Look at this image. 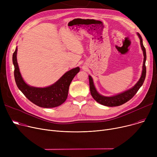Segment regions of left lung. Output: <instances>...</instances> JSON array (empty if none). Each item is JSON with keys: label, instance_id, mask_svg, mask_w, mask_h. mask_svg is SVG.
Segmentation results:
<instances>
[{"label": "left lung", "instance_id": "8db88e82", "mask_svg": "<svg viewBox=\"0 0 157 157\" xmlns=\"http://www.w3.org/2000/svg\"><path fill=\"white\" fill-rule=\"evenodd\" d=\"M137 36L140 39V43H141V46L142 48V50L143 52V55H144L143 71H142L141 78H140L139 80L137 82V83L132 88H131L130 89L127 90V91L114 96L105 97L98 93L94 84L92 78L90 76H89L90 93H91V95L93 97V98L98 103L105 106H108V107H114V106L121 105L123 104H125L129 100H130L131 98L136 95L139 89L143 85L146 78V65H145L146 60V53L145 48L144 47V45L143 43L142 37L141 36H140L139 33H137Z\"/></svg>", "mask_w": 157, "mask_h": 157}]
</instances>
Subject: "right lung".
<instances>
[{
  "label": "right lung",
  "instance_id": "1",
  "mask_svg": "<svg viewBox=\"0 0 157 157\" xmlns=\"http://www.w3.org/2000/svg\"><path fill=\"white\" fill-rule=\"evenodd\" d=\"M17 48L13 55L14 67V75L16 85L28 99L34 104L44 108H55L67 99L69 88L72 80L79 71V67L74 68L67 72L52 85L45 88H37L28 85L23 79L17 62Z\"/></svg>",
  "mask_w": 157,
  "mask_h": 157
}]
</instances>
